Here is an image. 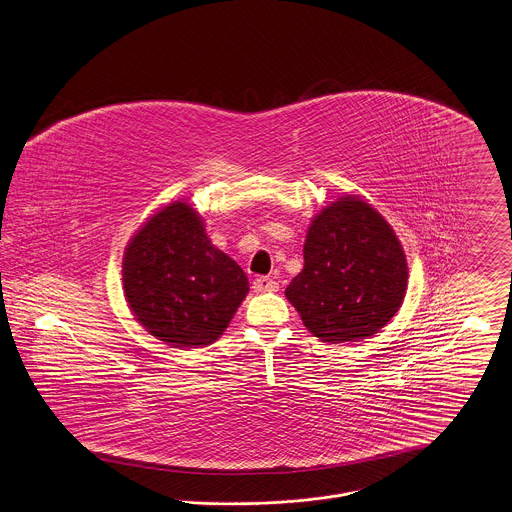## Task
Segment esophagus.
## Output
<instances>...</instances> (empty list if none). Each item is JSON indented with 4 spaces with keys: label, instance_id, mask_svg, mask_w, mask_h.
Returning <instances> with one entry per match:
<instances>
[{
    "label": "esophagus",
    "instance_id": "obj_1",
    "mask_svg": "<svg viewBox=\"0 0 512 512\" xmlns=\"http://www.w3.org/2000/svg\"><path fill=\"white\" fill-rule=\"evenodd\" d=\"M253 290H255L257 294L276 292V290H278V282H276L274 278H269V276H257V278L253 280Z\"/></svg>",
    "mask_w": 512,
    "mask_h": 512
}]
</instances>
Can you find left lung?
I'll use <instances>...</instances> for the list:
<instances>
[{
	"mask_svg": "<svg viewBox=\"0 0 512 512\" xmlns=\"http://www.w3.org/2000/svg\"><path fill=\"white\" fill-rule=\"evenodd\" d=\"M303 261L286 298L323 342L367 338L402 305L408 282L402 245L385 218L356 197H342L315 216Z\"/></svg>",
	"mask_w": 512,
	"mask_h": 512,
	"instance_id": "8db88e82",
	"label": "left lung"
}]
</instances>
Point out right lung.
I'll return each instance as SVG.
<instances>
[{
  "label": "right lung",
  "mask_w": 512,
  "mask_h": 512,
  "mask_svg": "<svg viewBox=\"0 0 512 512\" xmlns=\"http://www.w3.org/2000/svg\"><path fill=\"white\" fill-rule=\"evenodd\" d=\"M121 272L135 319L174 348L212 344L249 292L245 272L212 245L187 203L152 216L127 245Z\"/></svg>",
  "instance_id": "obj_1"
}]
</instances>
